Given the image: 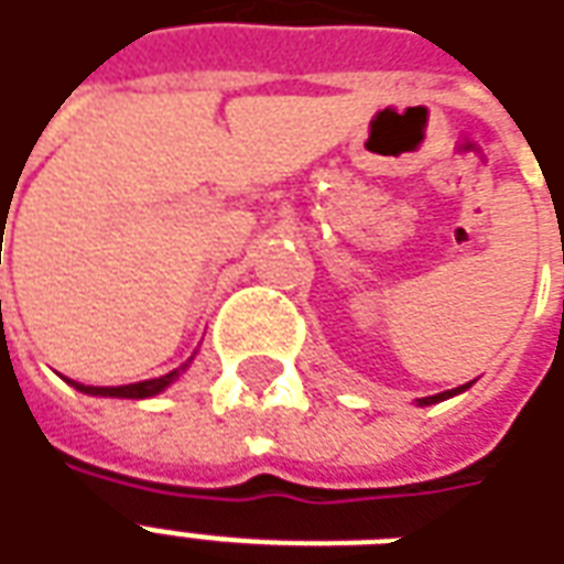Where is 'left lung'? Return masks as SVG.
<instances>
[{
	"instance_id": "left-lung-1",
	"label": "left lung",
	"mask_w": 564,
	"mask_h": 564,
	"mask_svg": "<svg viewBox=\"0 0 564 564\" xmlns=\"http://www.w3.org/2000/svg\"><path fill=\"white\" fill-rule=\"evenodd\" d=\"M467 386H458V389H453V391H441V394H431V398H422V406H425V403H437V401H446V398H453V394H458V391H465Z\"/></svg>"
}]
</instances>
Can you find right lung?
Listing matches in <instances>:
<instances>
[{
  "mask_svg": "<svg viewBox=\"0 0 564 564\" xmlns=\"http://www.w3.org/2000/svg\"><path fill=\"white\" fill-rule=\"evenodd\" d=\"M178 370H185V365L178 367ZM178 370L173 373H166V377H158V379H145V382H133V386H109V389H99V386H82V382H72L75 389L84 391V394H109V398H151V394H158L163 391L175 377H178Z\"/></svg>",
  "mask_w": 564,
  "mask_h": 564,
  "instance_id": "add662e5",
  "label": "right lung"
}]
</instances>
